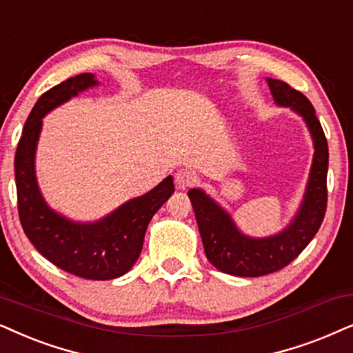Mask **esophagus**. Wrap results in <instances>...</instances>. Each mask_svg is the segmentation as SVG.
<instances>
[{"label": "esophagus", "instance_id": "obj_1", "mask_svg": "<svg viewBox=\"0 0 353 353\" xmlns=\"http://www.w3.org/2000/svg\"><path fill=\"white\" fill-rule=\"evenodd\" d=\"M175 181H176L178 188H181V190H186V188H191L193 185H196V181H198V176H196V173L193 170L183 168V170L176 172Z\"/></svg>", "mask_w": 353, "mask_h": 353}]
</instances>
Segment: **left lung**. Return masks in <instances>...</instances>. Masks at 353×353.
<instances>
[{"label": "left lung", "mask_w": 353, "mask_h": 353, "mask_svg": "<svg viewBox=\"0 0 353 353\" xmlns=\"http://www.w3.org/2000/svg\"><path fill=\"white\" fill-rule=\"evenodd\" d=\"M274 100L292 107L305 118L314 143V159L308 190L301 209L292 225L281 235L254 240L241 235L227 212L209 199L201 190H191L204 251L219 271L240 277H259L281 271L303 251L321 227L327 208V162L329 150L323 126L308 99L300 90L279 79H268Z\"/></svg>", "instance_id": "obj_1"}]
</instances>
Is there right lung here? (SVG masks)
Instances as JSON below:
<instances>
[{
  "label": "right lung",
  "mask_w": 353,
  "mask_h": 353,
  "mask_svg": "<svg viewBox=\"0 0 353 353\" xmlns=\"http://www.w3.org/2000/svg\"><path fill=\"white\" fill-rule=\"evenodd\" d=\"M90 72L77 74L52 87L37 100L27 118L16 149L14 172L17 212L24 233L50 263L90 281L120 277L134 266L143 250L150 219L170 198L175 186L168 176L148 194L128 201L120 209L95 223H74L54 214L45 204L35 181L34 155L42 117L72 95L95 85Z\"/></svg>",
  "instance_id": "1"
}]
</instances>
